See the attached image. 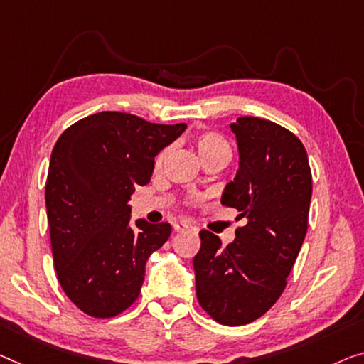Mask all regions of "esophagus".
<instances>
[{"label":"esophagus","instance_id":"34e87169","mask_svg":"<svg viewBox=\"0 0 364 364\" xmlns=\"http://www.w3.org/2000/svg\"><path fill=\"white\" fill-rule=\"evenodd\" d=\"M173 229L178 234H181V232H186V230H194V227L191 224H188V222H176L175 225H173Z\"/></svg>","mask_w":364,"mask_h":364}]
</instances>
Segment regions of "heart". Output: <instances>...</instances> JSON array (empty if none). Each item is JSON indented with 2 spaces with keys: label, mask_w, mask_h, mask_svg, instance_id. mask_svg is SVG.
Wrapping results in <instances>:
<instances>
[{
  "label": "heart",
  "mask_w": 364,
  "mask_h": 364,
  "mask_svg": "<svg viewBox=\"0 0 364 364\" xmlns=\"http://www.w3.org/2000/svg\"><path fill=\"white\" fill-rule=\"evenodd\" d=\"M194 147H196L198 155L200 156V160L208 161L210 159H230L232 155V149L227 140L222 137L220 134L213 132V130H208V132H203L196 135L194 139ZM168 155V149H164L159 151V155L155 156L154 161V170L159 171L161 170V166L165 164V159Z\"/></svg>",
  "instance_id": "obj_1"
}]
</instances>
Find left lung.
I'll list each match as a JSON object with an SVG mask.
<instances>
[{"instance_id":"1","label":"left lung","mask_w":364,"mask_h":364,"mask_svg":"<svg viewBox=\"0 0 364 364\" xmlns=\"http://www.w3.org/2000/svg\"><path fill=\"white\" fill-rule=\"evenodd\" d=\"M230 129L240 168L222 204L247 222L227 247L200 230L193 264L200 307L215 322L237 327L257 321L283 294L307 232L312 173L302 142L279 124L243 116Z\"/></svg>"}]
</instances>
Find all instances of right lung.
Here are the masks:
<instances>
[{"mask_svg":"<svg viewBox=\"0 0 364 364\" xmlns=\"http://www.w3.org/2000/svg\"><path fill=\"white\" fill-rule=\"evenodd\" d=\"M184 129L105 111L58 137L46 183L47 219L58 283L81 312L109 318L137 301L145 263L171 225L140 219L130 227V194L150 181L156 154Z\"/></svg>","mask_w":364,"mask_h":364,"instance_id":"1","label":"right lung"}]
</instances>
